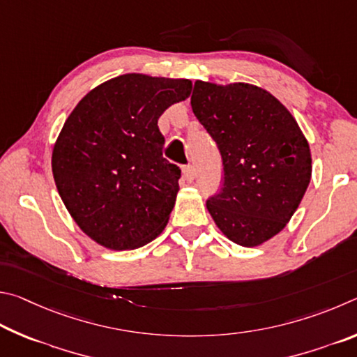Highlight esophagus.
Here are the masks:
<instances>
[{
    "label": "esophagus",
    "mask_w": 357,
    "mask_h": 357,
    "mask_svg": "<svg viewBox=\"0 0 357 357\" xmlns=\"http://www.w3.org/2000/svg\"><path fill=\"white\" fill-rule=\"evenodd\" d=\"M183 175H185L186 182H192V180L196 178V166H192V165L185 166L183 167Z\"/></svg>",
    "instance_id": "esophagus-1"
}]
</instances>
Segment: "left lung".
<instances>
[{"label":"left lung","instance_id":"1","mask_svg":"<svg viewBox=\"0 0 357 357\" xmlns=\"http://www.w3.org/2000/svg\"><path fill=\"white\" fill-rule=\"evenodd\" d=\"M191 108L224 166L221 192L207 201L210 215L230 241L260 246L303 201L312 177L309 142L291 112L259 86L197 79Z\"/></svg>","mask_w":357,"mask_h":357}]
</instances>
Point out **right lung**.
Masks as SVG:
<instances>
[{
  "instance_id": "obj_1",
  "label": "right lung",
  "mask_w": 357,
  "mask_h": 357,
  "mask_svg": "<svg viewBox=\"0 0 357 357\" xmlns=\"http://www.w3.org/2000/svg\"><path fill=\"white\" fill-rule=\"evenodd\" d=\"M191 87L183 78L121 75L93 87L67 117L53 147L54 183L73 221L100 246L136 249L165 230L180 167L162 158L158 119Z\"/></svg>"
}]
</instances>
